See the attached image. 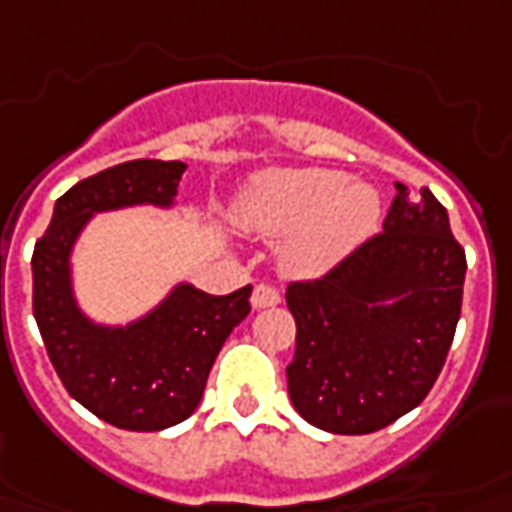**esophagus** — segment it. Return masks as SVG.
<instances>
[{"instance_id": "1", "label": "esophagus", "mask_w": 512, "mask_h": 512, "mask_svg": "<svg viewBox=\"0 0 512 512\" xmlns=\"http://www.w3.org/2000/svg\"><path fill=\"white\" fill-rule=\"evenodd\" d=\"M277 302H280V291L271 282H257L252 291V307L263 310V307H274Z\"/></svg>"}]
</instances>
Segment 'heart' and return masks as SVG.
I'll list each match as a JSON object with an SVG mask.
<instances>
[{
    "mask_svg": "<svg viewBox=\"0 0 512 512\" xmlns=\"http://www.w3.org/2000/svg\"><path fill=\"white\" fill-rule=\"evenodd\" d=\"M235 219L263 238L296 236L282 249L293 277H318L366 241L380 224V196L371 185H346L341 171H277L255 182Z\"/></svg>",
    "mask_w": 512,
    "mask_h": 512,
    "instance_id": "1",
    "label": "heart"
}]
</instances>
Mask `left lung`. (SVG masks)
<instances>
[{
    "label": "left lung",
    "instance_id": "1",
    "mask_svg": "<svg viewBox=\"0 0 512 512\" xmlns=\"http://www.w3.org/2000/svg\"><path fill=\"white\" fill-rule=\"evenodd\" d=\"M466 252L446 207L396 185L382 232L316 280H296L285 302L296 321L288 396L318 430L368 435L418 407L455 338Z\"/></svg>",
    "mask_w": 512,
    "mask_h": 512
}]
</instances>
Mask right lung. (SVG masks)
Instances as JSON below:
<instances>
[{
    "label": "right lung",
    "instance_id": "add662e5",
    "mask_svg": "<svg viewBox=\"0 0 512 512\" xmlns=\"http://www.w3.org/2000/svg\"><path fill=\"white\" fill-rule=\"evenodd\" d=\"M180 160H127L80 180L55 202L32 252V313L63 388L96 418L130 432L174 427L194 413L230 332L249 316L252 285L210 296L180 285L155 313L124 330L82 316L69 282L71 246L99 210L171 205Z\"/></svg>",
    "mask_w": 512,
    "mask_h": 512
}]
</instances>
